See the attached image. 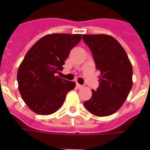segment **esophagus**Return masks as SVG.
<instances>
[{
	"mask_svg": "<svg viewBox=\"0 0 150 150\" xmlns=\"http://www.w3.org/2000/svg\"><path fill=\"white\" fill-rule=\"evenodd\" d=\"M76 88H78V89H80V88H83V86L81 84H79V83H76Z\"/></svg>",
	"mask_w": 150,
	"mask_h": 150,
	"instance_id": "1",
	"label": "esophagus"
}]
</instances>
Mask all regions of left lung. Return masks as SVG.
Listing matches in <instances>:
<instances>
[{
	"instance_id": "obj_1",
	"label": "left lung",
	"mask_w": 150,
	"mask_h": 150,
	"mask_svg": "<svg viewBox=\"0 0 150 150\" xmlns=\"http://www.w3.org/2000/svg\"><path fill=\"white\" fill-rule=\"evenodd\" d=\"M100 71V85L92 91L85 108L93 115L107 116L115 113L125 103L132 87V67L121 45L107 34H83Z\"/></svg>"
}]
</instances>
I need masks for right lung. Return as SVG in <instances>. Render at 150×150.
<instances>
[{
  "mask_svg": "<svg viewBox=\"0 0 150 150\" xmlns=\"http://www.w3.org/2000/svg\"><path fill=\"white\" fill-rule=\"evenodd\" d=\"M81 38V34H48L26 53L17 79L22 100L33 112L39 115L55 112L67 92L75 88V82L59 78L56 74L62 71L70 51Z\"/></svg>",
  "mask_w": 150,
  "mask_h": 150,
  "instance_id": "1",
  "label": "right lung"
}]
</instances>
